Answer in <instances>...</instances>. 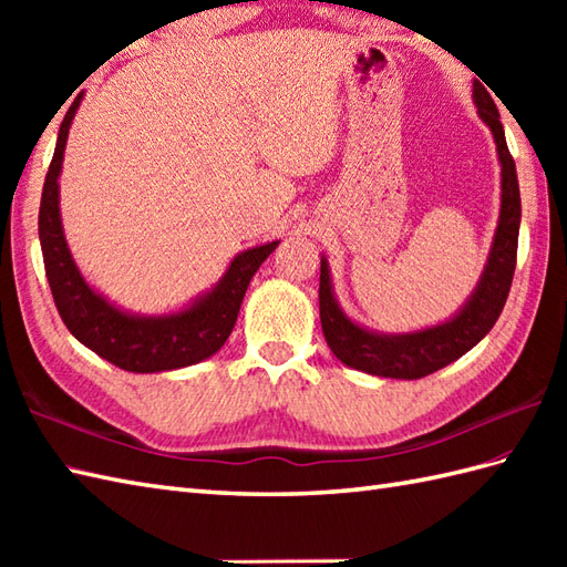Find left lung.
I'll return each instance as SVG.
<instances>
[{"mask_svg": "<svg viewBox=\"0 0 567 567\" xmlns=\"http://www.w3.org/2000/svg\"><path fill=\"white\" fill-rule=\"evenodd\" d=\"M473 100L483 122L489 126L497 143L502 163V209L495 234V244L489 250V260L480 285L461 315L441 327L424 329L402 336H380L360 329L339 309L331 292L329 265L321 258L319 277V315L323 339H327L333 355L343 365L363 370L368 375L396 378V380H419L431 372L445 368L453 360L465 355L470 348L480 343L495 327L504 302L512 290V277L516 268V246H519V221H522V197L519 179H516V165L504 141V128L499 122L497 104L492 102L489 92L483 84H473Z\"/></svg>", "mask_w": 567, "mask_h": 567, "instance_id": "left-lung-1", "label": "left lung"}]
</instances>
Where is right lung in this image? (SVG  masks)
Returning <instances> with one entry per match:
<instances>
[{"label":"right lung","instance_id":"add662e5","mask_svg":"<svg viewBox=\"0 0 567 567\" xmlns=\"http://www.w3.org/2000/svg\"><path fill=\"white\" fill-rule=\"evenodd\" d=\"M80 100L72 102L58 131L53 161L48 165L39 209V236L45 277L53 302L68 331L100 358L128 372H161L195 365L226 343L238 319L250 277L277 248V240L250 248L234 258L221 282L185 311L171 317H131L118 311L82 280L63 236L58 209V175L72 116Z\"/></svg>","mask_w":567,"mask_h":567}]
</instances>
